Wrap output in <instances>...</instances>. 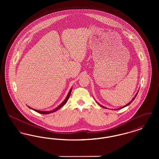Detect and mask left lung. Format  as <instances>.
<instances>
[{
    "label": "left lung",
    "mask_w": 159,
    "mask_h": 159,
    "mask_svg": "<svg viewBox=\"0 0 159 159\" xmlns=\"http://www.w3.org/2000/svg\"><path fill=\"white\" fill-rule=\"evenodd\" d=\"M137 94H138V93H136V95H135V97H134V98L132 99V101H130V102H129L128 104H126V106H124V107H121V108H124V107H126V106H128V105H129V104H130V103H131V102H132V101H134V99L135 98V97H136V95H137ZM100 106H101V105H100ZM101 106V107H102V106ZM103 107V108H105V107Z\"/></svg>",
    "instance_id": "8db88e82"
}]
</instances>
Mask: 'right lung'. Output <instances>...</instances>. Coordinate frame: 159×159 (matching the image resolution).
Returning <instances> with one entry per match:
<instances>
[{
    "label": "right lung",
    "instance_id": "right-lung-1",
    "mask_svg": "<svg viewBox=\"0 0 159 159\" xmlns=\"http://www.w3.org/2000/svg\"><path fill=\"white\" fill-rule=\"evenodd\" d=\"M71 90H72V89H70V91H69V92H68V95H67V97H66V98L65 99V100L61 104L60 106H58L57 108H56L55 109H54L52 111H40V110H35V109H33V108H30V107H29L31 109H32V110H33L34 111H36V112H38L39 113H41V114H49L51 113H53L54 111H56L57 110H58L59 108H60L61 107H62V106H64L66 102H67V100H68V98H69V97H70V93H71Z\"/></svg>",
    "mask_w": 159,
    "mask_h": 159
}]
</instances>
